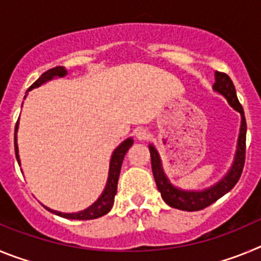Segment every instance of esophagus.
Returning a JSON list of instances; mask_svg holds the SVG:
<instances>
[{
	"mask_svg": "<svg viewBox=\"0 0 261 261\" xmlns=\"http://www.w3.org/2000/svg\"><path fill=\"white\" fill-rule=\"evenodd\" d=\"M136 137H137L140 141H145V140L149 138V132L145 130V129H138L137 132H136Z\"/></svg>",
	"mask_w": 261,
	"mask_h": 261,
	"instance_id": "obj_1",
	"label": "esophagus"
}]
</instances>
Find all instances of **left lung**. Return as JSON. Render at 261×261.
<instances>
[{
  "label": "left lung",
  "mask_w": 261,
  "mask_h": 261,
  "mask_svg": "<svg viewBox=\"0 0 261 261\" xmlns=\"http://www.w3.org/2000/svg\"><path fill=\"white\" fill-rule=\"evenodd\" d=\"M213 89L222 94L227 99L229 105L234 110L241 112L242 115L241 133H239L238 149H237V154H235L234 165H232L229 174L226 175L220 183H217L216 186L211 187L208 190L201 191V192H188V191L177 190V188L170 184L168 179L166 177L162 165H161L158 151L154 149L153 145L149 146L151 156V170H153L154 179H155L159 192L162 195V199L165 200L166 204H168L172 208L180 209V211H201V209L206 208L213 202H216L217 200L221 199L223 195H226L230 190L234 188L235 184L238 183L242 171H243L244 161H246V132H247V124H246L243 107L239 103L231 78L226 73L216 71V84H214Z\"/></svg>",
  "instance_id": "obj_1"
}]
</instances>
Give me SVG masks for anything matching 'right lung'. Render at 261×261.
<instances>
[{
  "label": "right lung",
  "mask_w": 261,
  "mask_h": 261,
  "mask_svg": "<svg viewBox=\"0 0 261 261\" xmlns=\"http://www.w3.org/2000/svg\"><path fill=\"white\" fill-rule=\"evenodd\" d=\"M66 74L65 68L62 66H56V68H52L49 70L44 71L38 80L31 85L29 90H31L32 87H38L41 84H44L45 81L52 80L53 77H62V75ZM17 129H18V121L15 124V133H14V147H15V156H17V161L19 163V155H18V146H17ZM133 140L132 138H128L123 144L117 147L116 150L112 154V158H111L110 163V175H108V181L107 186H106L105 192L102 193V196L99 197L98 201L95 204H93L90 208H87L86 211L78 212V213H61V212L52 211L49 208H45L47 211L52 212V213L57 214L60 217H64V218H70V220H94V218H99V217L105 216L108 212L111 211L112 205L115 201V195L117 192V181H119V175L120 170H121V163H123L124 155L126 154V151L129 150V147L132 146Z\"/></svg>",
  "instance_id": "obj_1"
}]
</instances>
